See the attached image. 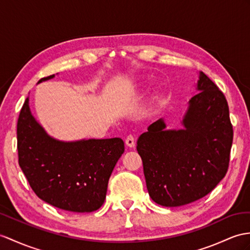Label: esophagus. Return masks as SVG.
<instances>
[{
	"instance_id": "34e87169",
	"label": "esophagus",
	"mask_w": 250,
	"mask_h": 250,
	"mask_svg": "<svg viewBox=\"0 0 250 250\" xmlns=\"http://www.w3.org/2000/svg\"><path fill=\"white\" fill-rule=\"evenodd\" d=\"M125 144L130 148L135 147V138H133V136H131V135L127 136V138L125 140Z\"/></svg>"
}]
</instances>
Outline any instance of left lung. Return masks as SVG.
<instances>
[{
	"label": "left lung",
	"mask_w": 250,
	"mask_h": 250,
	"mask_svg": "<svg viewBox=\"0 0 250 250\" xmlns=\"http://www.w3.org/2000/svg\"><path fill=\"white\" fill-rule=\"evenodd\" d=\"M195 91L180 129H167L161 118L137 141L149 196L164 207L206 196L228 169L233 131L227 101L203 72H198Z\"/></svg>",
	"instance_id": "obj_1"
}]
</instances>
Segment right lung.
<instances>
[{
  "label": "right lung",
  "mask_w": 250,
  "mask_h": 250,
  "mask_svg": "<svg viewBox=\"0 0 250 250\" xmlns=\"http://www.w3.org/2000/svg\"><path fill=\"white\" fill-rule=\"evenodd\" d=\"M17 139L19 166L36 195L56 208L81 213L104 204L109 178L125 149L121 138L62 141L50 136L30 111L29 97L18 120Z\"/></svg>",
  "instance_id": "add662e5"
}]
</instances>
